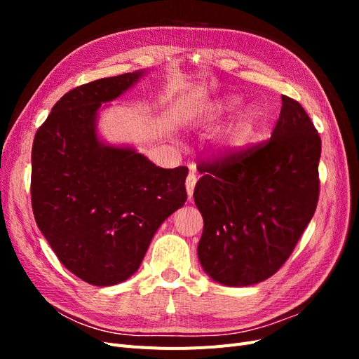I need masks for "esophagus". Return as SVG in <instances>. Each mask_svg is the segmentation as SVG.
<instances>
[{
	"instance_id": "obj_1",
	"label": "esophagus",
	"mask_w": 359,
	"mask_h": 359,
	"mask_svg": "<svg viewBox=\"0 0 359 359\" xmlns=\"http://www.w3.org/2000/svg\"><path fill=\"white\" fill-rule=\"evenodd\" d=\"M196 181H198L196 175H194L193 170H190L189 177H187V180H186V190H187L189 198H191V194H193V191H194V186H196Z\"/></svg>"
}]
</instances>
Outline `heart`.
<instances>
[{
  "instance_id": "obj_1",
  "label": "heart",
  "mask_w": 359,
  "mask_h": 359,
  "mask_svg": "<svg viewBox=\"0 0 359 359\" xmlns=\"http://www.w3.org/2000/svg\"><path fill=\"white\" fill-rule=\"evenodd\" d=\"M238 106H240V100H238V99H227V100H223V102H219V103H214L210 107V112L214 116H219V115H222L224 112L235 111ZM256 124H257V115H256V112L248 114L244 118V121L241 123L240 133H238L236 139L240 140V142H244V140L255 132Z\"/></svg>"
}]
</instances>
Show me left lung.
I'll use <instances>...</instances> for the list:
<instances>
[{
    "instance_id": "8db88e82",
    "label": "left lung",
    "mask_w": 359,
    "mask_h": 359,
    "mask_svg": "<svg viewBox=\"0 0 359 359\" xmlns=\"http://www.w3.org/2000/svg\"><path fill=\"white\" fill-rule=\"evenodd\" d=\"M320 136L304 107L281 95L265 142L199 165L193 198L203 217L201 265L226 286L274 276L292 255L319 201Z\"/></svg>"
}]
</instances>
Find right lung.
Wrapping results in <instances>:
<instances>
[{"instance_id": "add662e5", "label": "right lung", "mask_w": 359, "mask_h": 359, "mask_svg": "<svg viewBox=\"0 0 359 359\" xmlns=\"http://www.w3.org/2000/svg\"><path fill=\"white\" fill-rule=\"evenodd\" d=\"M142 72L93 81L64 94L34 136L31 205L60 262L94 286L132 277L158 226L187 201L189 169H163L95 133L102 103Z\"/></svg>"}]
</instances>
